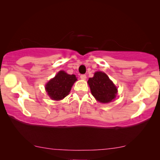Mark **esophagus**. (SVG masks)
<instances>
[{"label": "esophagus", "instance_id": "esophagus-1", "mask_svg": "<svg viewBox=\"0 0 160 160\" xmlns=\"http://www.w3.org/2000/svg\"><path fill=\"white\" fill-rule=\"evenodd\" d=\"M80 78H82V80H85L87 78V76L84 75V74H82V75L80 76Z\"/></svg>", "mask_w": 160, "mask_h": 160}]
</instances>
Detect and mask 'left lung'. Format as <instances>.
Returning a JSON list of instances; mask_svg holds the SVG:
<instances>
[{
  "label": "left lung",
  "instance_id": "1",
  "mask_svg": "<svg viewBox=\"0 0 160 160\" xmlns=\"http://www.w3.org/2000/svg\"><path fill=\"white\" fill-rule=\"evenodd\" d=\"M88 84L92 95L99 102L106 103L115 98L117 88L105 73L96 72L92 78H89Z\"/></svg>",
  "mask_w": 160,
  "mask_h": 160
}]
</instances>
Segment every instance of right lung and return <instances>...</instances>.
I'll use <instances>...</instances> for the list:
<instances>
[{
  "mask_svg": "<svg viewBox=\"0 0 160 160\" xmlns=\"http://www.w3.org/2000/svg\"><path fill=\"white\" fill-rule=\"evenodd\" d=\"M77 80L75 75H69L61 71L46 85L48 95L52 100H62L68 95L74 82Z\"/></svg>",
  "mask_w": 160,
  "mask_h": 160,
  "instance_id": "obj_1",
  "label": "right lung"
}]
</instances>
